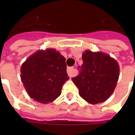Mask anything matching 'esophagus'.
I'll use <instances>...</instances> for the list:
<instances>
[{
  "instance_id": "34e87169",
  "label": "esophagus",
  "mask_w": 135,
  "mask_h": 135,
  "mask_svg": "<svg viewBox=\"0 0 135 135\" xmlns=\"http://www.w3.org/2000/svg\"><path fill=\"white\" fill-rule=\"evenodd\" d=\"M67 74L69 77L74 76V67H68L67 68Z\"/></svg>"
}]
</instances>
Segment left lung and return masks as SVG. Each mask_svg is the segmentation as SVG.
I'll list each match as a JSON object with an SVG mask.
<instances>
[{"label":"left lung","mask_w":135,"mask_h":135,"mask_svg":"<svg viewBox=\"0 0 135 135\" xmlns=\"http://www.w3.org/2000/svg\"><path fill=\"white\" fill-rule=\"evenodd\" d=\"M79 74L71 78L83 99L92 104L105 101L111 95L119 79L118 63L102 53L86 50Z\"/></svg>","instance_id":"8db88e82"}]
</instances>
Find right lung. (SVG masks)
<instances>
[{"label":"right lung","instance_id":"right-lung-1","mask_svg":"<svg viewBox=\"0 0 135 135\" xmlns=\"http://www.w3.org/2000/svg\"><path fill=\"white\" fill-rule=\"evenodd\" d=\"M21 73L29 95L41 103L56 99L69 79L66 59L54 49L40 50L30 56L22 64Z\"/></svg>","mask_w":135,"mask_h":135}]
</instances>
